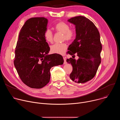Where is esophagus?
Here are the masks:
<instances>
[{
	"instance_id": "obj_1",
	"label": "esophagus",
	"mask_w": 120,
	"mask_h": 120,
	"mask_svg": "<svg viewBox=\"0 0 120 120\" xmlns=\"http://www.w3.org/2000/svg\"><path fill=\"white\" fill-rule=\"evenodd\" d=\"M63 58H64V64H67V62H66V59H65V57H63Z\"/></svg>"
}]
</instances>
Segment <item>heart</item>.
<instances>
[{
	"mask_svg": "<svg viewBox=\"0 0 120 120\" xmlns=\"http://www.w3.org/2000/svg\"><path fill=\"white\" fill-rule=\"evenodd\" d=\"M57 32L63 34V40L68 42L73 40L76 35V31L74 28H69V25L64 21L57 22L54 26ZM44 37L45 40L49 43H52L53 41V34L49 29H46L44 32ZM66 43H56L50 46V51L52 53L64 54L67 49Z\"/></svg>",
	"mask_w": 120,
	"mask_h": 120,
	"instance_id": "obj_1",
	"label": "heart"
}]
</instances>
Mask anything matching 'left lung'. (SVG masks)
Instances as JSON below:
<instances>
[{
    "mask_svg": "<svg viewBox=\"0 0 120 120\" xmlns=\"http://www.w3.org/2000/svg\"><path fill=\"white\" fill-rule=\"evenodd\" d=\"M68 21L75 26L76 34L67 52L73 57L66 60L73 66L70 78L75 82L84 83L95 76L101 63L100 33L93 22L84 16H75ZM75 54L79 57L77 60L74 59Z\"/></svg>",
    "mask_w": 120,
    "mask_h": 120,
    "instance_id": "left-lung-1",
    "label": "left lung"
}]
</instances>
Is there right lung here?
Wrapping results in <instances>:
<instances>
[{
    "instance_id": "1",
    "label": "right lung",
    "mask_w": 120,
    "mask_h": 120,
    "mask_svg": "<svg viewBox=\"0 0 120 120\" xmlns=\"http://www.w3.org/2000/svg\"><path fill=\"white\" fill-rule=\"evenodd\" d=\"M48 20L44 17L26 21L19 32L14 65L22 81L32 88L44 87L50 79V69L63 64V56L48 55L50 47L44 37Z\"/></svg>"
}]
</instances>
